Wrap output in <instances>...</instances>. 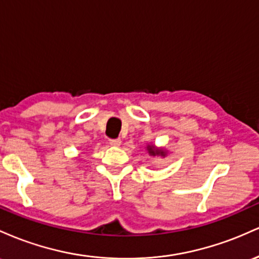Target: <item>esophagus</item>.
I'll use <instances>...</instances> for the list:
<instances>
[{
  "instance_id": "esophagus-1",
  "label": "esophagus",
  "mask_w": 259,
  "mask_h": 259,
  "mask_svg": "<svg viewBox=\"0 0 259 259\" xmlns=\"http://www.w3.org/2000/svg\"><path fill=\"white\" fill-rule=\"evenodd\" d=\"M110 145H112V147H120L121 145V143H122V141L120 138H116V139H110Z\"/></svg>"
}]
</instances>
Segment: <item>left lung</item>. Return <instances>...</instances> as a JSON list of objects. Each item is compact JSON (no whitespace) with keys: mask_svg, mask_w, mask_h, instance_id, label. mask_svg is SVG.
<instances>
[{"mask_svg":"<svg viewBox=\"0 0 259 259\" xmlns=\"http://www.w3.org/2000/svg\"><path fill=\"white\" fill-rule=\"evenodd\" d=\"M148 153L152 156H165L166 155V152L164 149H160V148H155L154 145H148L147 147Z\"/></svg>","mask_w":259,"mask_h":259,"instance_id":"8db88e82","label":"left lung"}]
</instances>
